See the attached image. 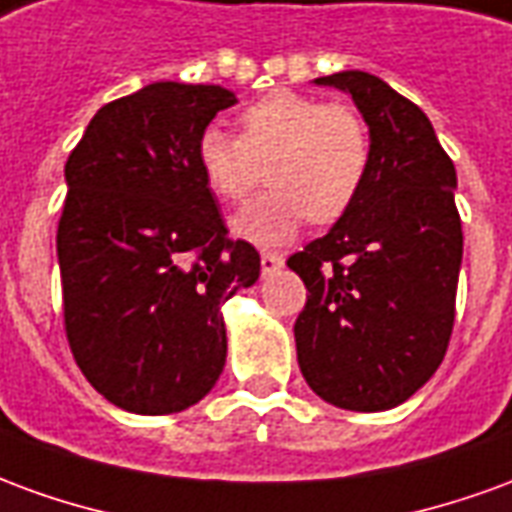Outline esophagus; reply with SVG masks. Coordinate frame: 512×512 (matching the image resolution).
I'll list each match as a JSON object with an SVG mask.
<instances>
[{
  "label": "esophagus",
  "mask_w": 512,
  "mask_h": 512,
  "mask_svg": "<svg viewBox=\"0 0 512 512\" xmlns=\"http://www.w3.org/2000/svg\"><path fill=\"white\" fill-rule=\"evenodd\" d=\"M282 266H285V257L279 255V252H263V255H260V268H263V274H277Z\"/></svg>",
  "instance_id": "34e87169"
}]
</instances>
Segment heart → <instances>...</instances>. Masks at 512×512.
Returning a JSON list of instances; mask_svg holds the SVG:
<instances>
[{
    "mask_svg": "<svg viewBox=\"0 0 512 512\" xmlns=\"http://www.w3.org/2000/svg\"><path fill=\"white\" fill-rule=\"evenodd\" d=\"M238 131L202 128L194 150L202 180L224 202H244L266 167L271 189L235 216V235L277 246L304 219L332 224L351 211L370 169V134L354 106L277 90L241 109Z\"/></svg>",
    "mask_w": 512,
    "mask_h": 512,
    "instance_id": "heart-1",
    "label": "heart"
}]
</instances>
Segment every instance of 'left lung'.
<instances>
[{
    "mask_svg": "<svg viewBox=\"0 0 512 512\" xmlns=\"http://www.w3.org/2000/svg\"><path fill=\"white\" fill-rule=\"evenodd\" d=\"M351 93L370 126V169L351 211L288 257L307 285L301 376L348 411L400 406L450 345L463 257L455 167L417 104L378 76L315 79Z\"/></svg>",
    "mask_w": 512,
    "mask_h": 512,
    "instance_id": "1",
    "label": "left lung"
}]
</instances>
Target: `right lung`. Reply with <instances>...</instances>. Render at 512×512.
<instances>
[{
	"label": "right lung",
	"instance_id": "obj_1",
	"mask_svg": "<svg viewBox=\"0 0 512 512\" xmlns=\"http://www.w3.org/2000/svg\"><path fill=\"white\" fill-rule=\"evenodd\" d=\"M233 104L219 84H147L101 106L65 164V337L84 378L131 414H175L211 392L227 356L222 304L260 277L194 158Z\"/></svg>",
	"mask_w": 512,
	"mask_h": 512
}]
</instances>
